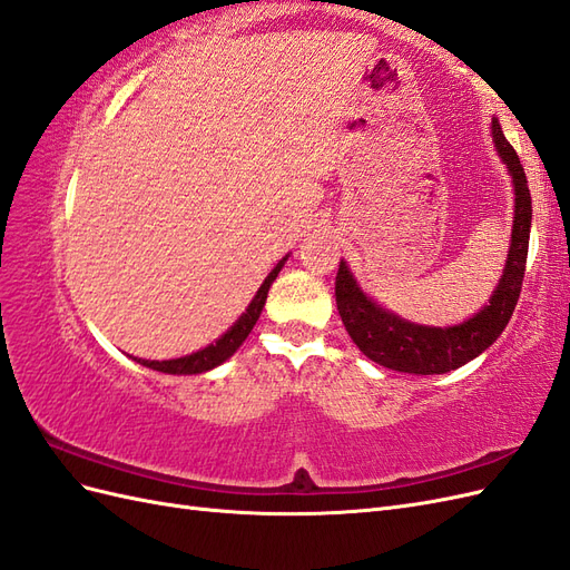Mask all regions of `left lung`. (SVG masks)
Listing matches in <instances>:
<instances>
[{
  "mask_svg": "<svg viewBox=\"0 0 570 570\" xmlns=\"http://www.w3.org/2000/svg\"><path fill=\"white\" fill-rule=\"evenodd\" d=\"M490 130L499 159L504 161L511 176L513 223L502 278H499L490 299L471 318L442 327L406 321L366 295L347 262L344 258L340 262L335 283L337 312L356 347L375 364L413 375L450 373L492 347L513 314L525 273L532 202L525 170L519 154L507 142L499 118L492 116Z\"/></svg>",
  "mask_w": 570,
  "mask_h": 570,
  "instance_id": "left-lung-1",
  "label": "left lung"
}]
</instances>
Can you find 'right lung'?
Returning a JSON list of instances; mask_svg holds the SVG:
<instances>
[{
  "label": "right lung",
  "mask_w": 570,
  "mask_h": 570,
  "mask_svg": "<svg viewBox=\"0 0 570 570\" xmlns=\"http://www.w3.org/2000/svg\"><path fill=\"white\" fill-rule=\"evenodd\" d=\"M289 258V254H285L278 264L273 266V271L266 275L262 287L256 289V295L252 297V302L247 304V308L239 318L228 327L226 333H223L218 340H214L212 344H206V347L193 352V354H185L178 358H164V361H151V358H137L132 356V361L137 364H142L151 371H159V373H168V375H197V373H206L216 366H220L223 361H228L237 350L239 344L247 340V335L252 333V327L256 325L258 316L264 312V304L268 297V289L273 285V281L278 278V273L283 271L285 262Z\"/></svg>",
  "instance_id": "right-lung-1"
}]
</instances>
